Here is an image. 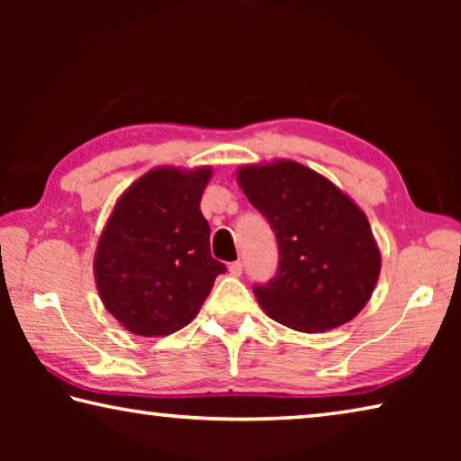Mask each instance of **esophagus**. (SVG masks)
Listing matches in <instances>:
<instances>
[{
	"mask_svg": "<svg viewBox=\"0 0 461 461\" xmlns=\"http://www.w3.org/2000/svg\"><path fill=\"white\" fill-rule=\"evenodd\" d=\"M241 272H244V264H241V260H236L230 264V275L231 276H241Z\"/></svg>",
	"mask_w": 461,
	"mask_h": 461,
	"instance_id": "34e87169",
	"label": "esophagus"
}]
</instances>
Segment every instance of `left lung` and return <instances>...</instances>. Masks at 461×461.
Returning <instances> with one entry per match:
<instances>
[{
    "label": "left lung",
    "mask_w": 461,
    "mask_h": 461,
    "mask_svg": "<svg viewBox=\"0 0 461 461\" xmlns=\"http://www.w3.org/2000/svg\"><path fill=\"white\" fill-rule=\"evenodd\" d=\"M238 183L278 246L275 276L252 286L267 315L319 333L360 313L376 286L380 252L356 203L291 160L240 168Z\"/></svg>",
    "instance_id": "left-lung-1"
}]
</instances>
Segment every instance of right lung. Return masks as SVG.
Returning a JSON list of instances; mask_svg holds the SVG:
<instances>
[{
	"label": "right lung",
	"instance_id": "1",
	"mask_svg": "<svg viewBox=\"0 0 461 461\" xmlns=\"http://www.w3.org/2000/svg\"><path fill=\"white\" fill-rule=\"evenodd\" d=\"M209 176V168L150 170L109 217L93 267L101 301L128 331H178L228 270L212 256V228L199 209Z\"/></svg>",
	"mask_w": 461,
	"mask_h": 461
}]
</instances>
